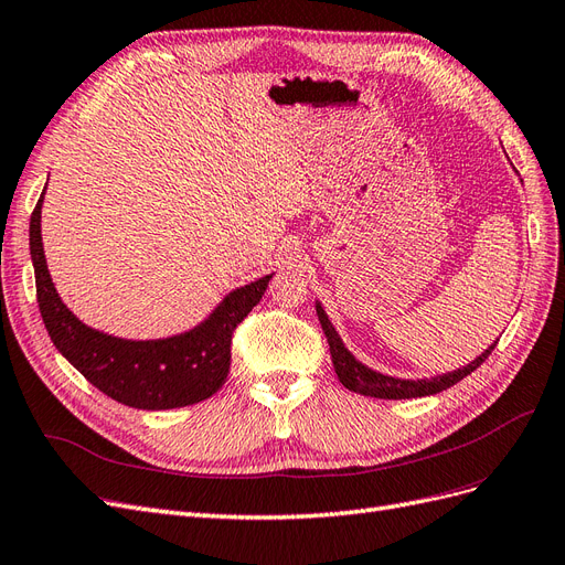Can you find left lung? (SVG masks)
<instances>
[{"label":"left lung","instance_id":"1","mask_svg":"<svg viewBox=\"0 0 565 565\" xmlns=\"http://www.w3.org/2000/svg\"><path fill=\"white\" fill-rule=\"evenodd\" d=\"M316 311H318V320L322 324V332L328 337L330 344V353H332V363H334V372L339 382L344 384L349 391L363 393V396L370 398H384V401H405V398H422V396H434V393L446 391L450 386H455L457 382H461L471 374L478 365H481L486 358L490 355V351L498 347V339L492 344L478 353L471 363L461 365L457 370L436 374V377H424V380H403V377H393V374H384L367 367L365 363L358 361V358L347 349L344 341H341L339 332L334 330V324L330 322L328 313H324L322 303L316 301Z\"/></svg>","mask_w":565,"mask_h":565}]
</instances>
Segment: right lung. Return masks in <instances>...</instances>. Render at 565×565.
I'll use <instances>...</instances> for the list:
<instances>
[{
    "instance_id": "obj_1",
    "label": "right lung",
    "mask_w": 565,
    "mask_h": 565,
    "mask_svg": "<svg viewBox=\"0 0 565 565\" xmlns=\"http://www.w3.org/2000/svg\"><path fill=\"white\" fill-rule=\"evenodd\" d=\"M42 204L30 216V256L44 328L58 353L113 401L136 409H172L200 403L224 386L231 337L262 301L270 276L228 292L195 328L162 339H125L82 322L51 280L42 243Z\"/></svg>"
}]
</instances>
